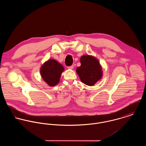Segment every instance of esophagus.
Segmentation results:
<instances>
[{
    "instance_id": "esophagus-1",
    "label": "esophagus",
    "mask_w": 146,
    "mask_h": 146,
    "mask_svg": "<svg viewBox=\"0 0 146 146\" xmlns=\"http://www.w3.org/2000/svg\"><path fill=\"white\" fill-rule=\"evenodd\" d=\"M67 68H68V69H69V70H72V69L74 68V66L72 65V66H69V67H68Z\"/></svg>"
}]
</instances>
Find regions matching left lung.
<instances>
[{"instance_id": "left-lung-1", "label": "left lung", "mask_w": 146, "mask_h": 146, "mask_svg": "<svg viewBox=\"0 0 146 146\" xmlns=\"http://www.w3.org/2000/svg\"><path fill=\"white\" fill-rule=\"evenodd\" d=\"M81 66L77 67L76 73L81 82L88 86H93L103 76L102 67L99 60L92 55H83L80 57Z\"/></svg>"}]
</instances>
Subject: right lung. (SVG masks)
<instances>
[{"mask_svg": "<svg viewBox=\"0 0 146 146\" xmlns=\"http://www.w3.org/2000/svg\"><path fill=\"white\" fill-rule=\"evenodd\" d=\"M64 68L60 63L54 59H49L40 67V73L43 80L50 86L57 85Z\"/></svg>", "mask_w": 146, "mask_h": 146, "instance_id": "obj_1", "label": "right lung"}]
</instances>
